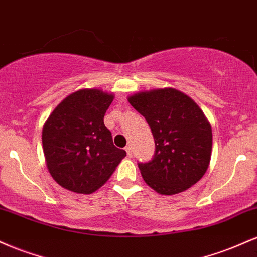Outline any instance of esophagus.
<instances>
[{"instance_id": "1", "label": "esophagus", "mask_w": 257, "mask_h": 257, "mask_svg": "<svg viewBox=\"0 0 257 257\" xmlns=\"http://www.w3.org/2000/svg\"><path fill=\"white\" fill-rule=\"evenodd\" d=\"M125 151H126V155H128L129 156V157H131V156H132V153H133V150H132V146H126L125 147Z\"/></svg>"}]
</instances>
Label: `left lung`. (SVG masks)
<instances>
[{"mask_svg": "<svg viewBox=\"0 0 257 257\" xmlns=\"http://www.w3.org/2000/svg\"><path fill=\"white\" fill-rule=\"evenodd\" d=\"M145 117L155 139V155L139 162L141 175L161 194H176L198 182L209 167L213 133L199 106L173 88L134 94L128 99Z\"/></svg>", "mask_w": 257, "mask_h": 257, "instance_id": "1", "label": "left lung"}]
</instances>
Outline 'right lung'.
<instances>
[{
	"label": "right lung",
	"mask_w": 257,
	"mask_h": 257,
	"mask_svg": "<svg viewBox=\"0 0 257 257\" xmlns=\"http://www.w3.org/2000/svg\"><path fill=\"white\" fill-rule=\"evenodd\" d=\"M113 95L99 89L70 94L47 119L43 152L53 179L76 193H91L107 181L124 150L113 145L104 116Z\"/></svg>",
	"instance_id": "1"
}]
</instances>
